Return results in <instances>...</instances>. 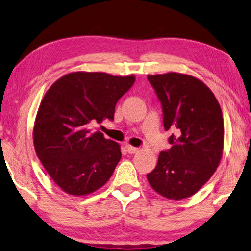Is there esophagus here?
<instances>
[{
    "label": "esophagus",
    "instance_id": "esophagus-1",
    "mask_svg": "<svg viewBox=\"0 0 251 251\" xmlns=\"http://www.w3.org/2000/svg\"><path fill=\"white\" fill-rule=\"evenodd\" d=\"M126 151H127L129 154H134V153H136V151H138V148L133 147V146H131V145H127V146H126Z\"/></svg>",
    "mask_w": 251,
    "mask_h": 251
}]
</instances>
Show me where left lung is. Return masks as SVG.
<instances>
[{
    "label": "left lung",
    "instance_id": "left-lung-1",
    "mask_svg": "<svg viewBox=\"0 0 251 251\" xmlns=\"http://www.w3.org/2000/svg\"><path fill=\"white\" fill-rule=\"evenodd\" d=\"M147 77L162 103L164 128L174 132L171 148L158 155L148 183L164 198H189L211 178L223 157V111L211 89L195 76L170 72Z\"/></svg>",
    "mask_w": 251,
    "mask_h": 251
}]
</instances>
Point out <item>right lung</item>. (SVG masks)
Listing matches in <instances>:
<instances>
[{
    "label": "right lung",
    "instance_id": "right-lung-1",
    "mask_svg": "<svg viewBox=\"0 0 251 251\" xmlns=\"http://www.w3.org/2000/svg\"><path fill=\"white\" fill-rule=\"evenodd\" d=\"M134 75L74 72L50 85L33 125L36 154L63 192L87 196L102 188L122 158L120 145L93 132L91 125L113 120L116 104Z\"/></svg>",
    "mask_w": 251,
    "mask_h": 251
}]
</instances>
